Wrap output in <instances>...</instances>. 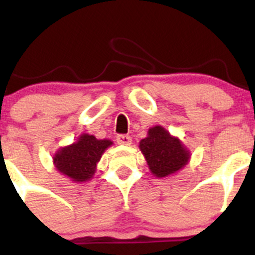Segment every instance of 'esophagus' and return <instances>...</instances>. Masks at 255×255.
<instances>
[{
    "instance_id": "34e87169",
    "label": "esophagus",
    "mask_w": 255,
    "mask_h": 255,
    "mask_svg": "<svg viewBox=\"0 0 255 255\" xmlns=\"http://www.w3.org/2000/svg\"><path fill=\"white\" fill-rule=\"evenodd\" d=\"M116 141H118L119 145L129 146L131 144V137L129 135H126V134H120L116 137Z\"/></svg>"
}]
</instances>
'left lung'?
<instances>
[{"label":"left lung","mask_w":255,"mask_h":255,"mask_svg":"<svg viewBox=\"0 0 255 255\" xmlns=\"http://www.w3.org/2000/svg\"><path fill=\"white\" fill-rule=\"evenodd\" d=\"M151 174L158 178L176 174L188 164L191 152L177 136H172L162 126H154L139 142Z\"/></svg>","instance_id":"1"}]
</instances>
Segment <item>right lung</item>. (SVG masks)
Instances as JSON below:
<instances>
[{
	"label": "right lung",
	"instance_id": "obj_1",
	"mask_svg": "<svg viewBox=\"0 0 255 255\" xmlns=\"http://www.w3.org/2000/svg\"><path fill=\"white\" fill-rule=\"evenodd\" d=\"M113 144L111 140H99L95 135L83 133L75 142L58 148L52 162L56 170L73 182H87L93 178L105 150Z\"/></svg>",
	"mask_w": 255,
	"mask_h": 255
}]
</instances>
